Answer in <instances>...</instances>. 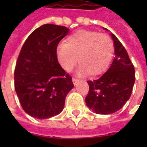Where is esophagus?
Wrapping results in <instances>:
<instances>
[{"mask_svg": "<svg viewBox=\"0 0 147 147\" xmlns=\"http://www.w3.org/2000/svg\"><path fill=\"white\" fill-rule=\"evenodd\" d=\"M79 82V80H77V79H75V78H73L72 79V83H73L74 85H76V83Z\"/></svg>", "mask_w": 147, "mask_h": 147, "instance_id": "esophagus-1", "label": "esophagus"}]
</instances>
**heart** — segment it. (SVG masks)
Returning <instances> with one entry per match:
<instances>
[{"label":"heart","instance_id":"obj_1","mask_svg":"<svg viewBox=\"0 0 147 147\" xmlns=\"http://www.w3.org/2000/svg\"><path fill=\"white\" fill-rule=\"evenodd\" d=\"M114 44L110 36L90 30H80L69 36L65 43L57 49V57L61 66L71 71L79 63L80 76L98 75L109 67L113 57Z\"/></svg>","mask_w":147,"mask_h":147}]
</instances>
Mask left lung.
I'll return each mask as SVG.
<instances>
[{
	"mask_svg": "<svg viewBox=\"0 0 147 147\" xmlns=\"http://www.w3.org/2000/svg\"><path fill=\"white\" fill-rule=\"evenodd\" d=\"M110 35L114 44L113 61L98 80L87 81L89 93L85 98L94 113L102 115L120 110L130 98L136 81L135 68L126 49L113 34Z\"/></svg>",
	"mask_w": 147,
	"mask_h": 147,
	"instance_id": "8db88e82",
	"label": "left lung"
}]
</instances>
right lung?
Returning a JSON list of instances; mask_svg holds the SVG:
<instances>
[{"instance_id":"obj_1","label":"right lung","mask_w":147,"mask_h":147,"mask_svg":"<svg viewBox=\"0 0 147 147\" xmlns=\"http://www.w3.org/2000/svg\"><path fill=\"white\" fill-rule=\"evenodd\" d=\"M69 29L44 24L24 42L15 69V89L22 108L40 120L60 114L74 87L71 77L61 67L57 48Z\"/></svg>"}]
</instances>
